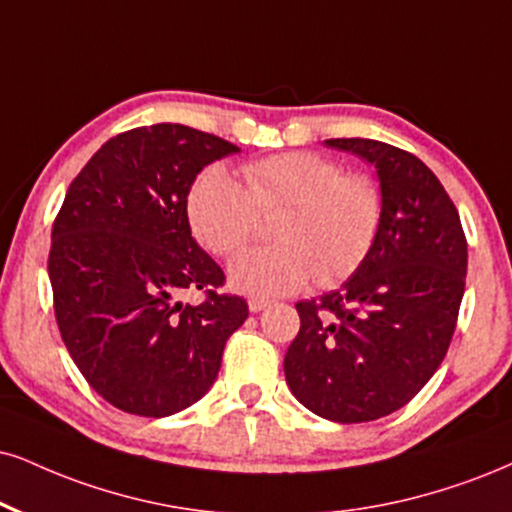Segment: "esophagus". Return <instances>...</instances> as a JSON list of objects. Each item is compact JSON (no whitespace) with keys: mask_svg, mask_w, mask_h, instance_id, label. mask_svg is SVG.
Returning a JSON list of instances; mask_svg holds the SVG:
<instances>
[{"mask_svg":"<svg viewBox=\"0 0 512 512\" xmlns=\"http://www.w3.org/2000/svg\"><path fill=\"white\" fill-rule=\"evenodd\" d=\"M268 306H270V301L263 299V296H251V299H249V311L251 313L263 311V308H268Z\"/></svg>","mask_w":512,"mask_h":512,"instance_id":"esophagus-1","label":"esophagus"}]
</instances>
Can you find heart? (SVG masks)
I'll return each mask as SVG.
<instances>
[{"label":"heart","mask_w":512,"mask_h":512,"mask_svg":"<svg viewBox=\"0 0 512 512\" xmlns=\"http://www.w3.org/2000/svg\"><path fill=\"white\" fill-rule=\"evenodd\" d=\"M244 187L213 168L194 182L187 218L216 256H232L256 237L261 216L282 208L270 246L239 254L230 282L239 292L280 296L313 280L320 287L356 273L382 225V189L365 173H342L330 156L285 151L242 166Z\"/></svg>","instance_id":"1"}]
</instances>
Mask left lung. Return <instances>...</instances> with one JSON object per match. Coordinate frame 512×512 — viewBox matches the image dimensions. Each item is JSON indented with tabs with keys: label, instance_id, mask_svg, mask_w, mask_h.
Listing matches in <instances>:
<instances>
[{
	"label": "left lung",
	"instance_id": "obj_1",
	"mask_svg": "<svg viewBox=\"0 0 512 512\" xmlns=\"http://www.w3.org/2000/svg\"><path fill=\"white\" fill-rule=\"evenodd\" d=\"M377 168L382 225L342 289L296 304L301 327L285 356L292 394L332 422H370L413 399L437 372L456 330L468 242L444 185L399 147L342 137Z\"/></svg>",
	"mask_w": 512,
	"mask_h": 512
}]
</instances>
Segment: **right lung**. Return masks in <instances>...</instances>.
<instances>
[{
  "label": "right lung",
  "instance_id": "obj_1",
  "mask_svg": "<svg viewBox=\"0 0 512 512\" xmlns=\"http://www.w3.org/2000/svg\"><path fill=\"white\" fill-rule=\"evenodd\" d=\"M239 147L180 123L111 137L68 187L52 227L49 280L61 339L111 406L166 418L216 382L225 342L249 318L220 294L223 270L194 242L187 194ZM201 288V305H182Z\"/></svg>",
  "mask_w": 512,
  "mask_h": 512
}]
</instances>
